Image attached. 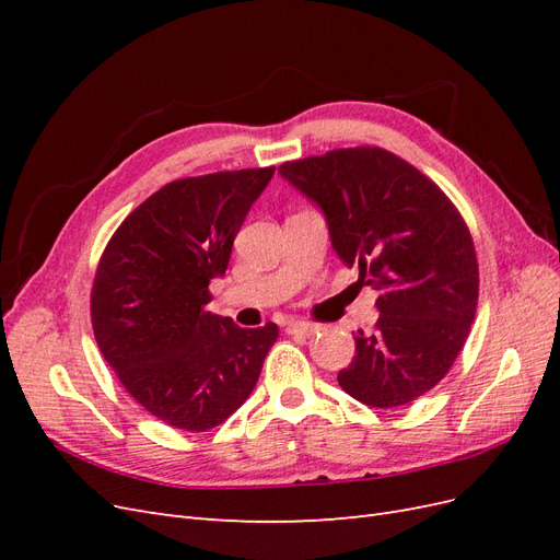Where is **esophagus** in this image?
<instances>
[{"label": "esophagus", "mask_w": 560, "mask_h": 560, "mask_svg": "<svg viewBox=\"0 0 560 560\" xmlns=\"http://www.w3.org/2000/svg\"><path fill=\"white\" fill-rule=\"evenodd\" d=\"M317 331V325H313V322H306V319H294V322H290V325H287V334H292V336H313Z\"/></svg>", "instance_id": "obj_1"}]
</instances>
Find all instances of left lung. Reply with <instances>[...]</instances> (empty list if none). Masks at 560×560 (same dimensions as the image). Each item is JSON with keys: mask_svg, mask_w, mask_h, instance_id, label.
I'll return each mask as SVG.
<instances>
[{"mask_svg": "<svg viewBox=\"0 0 560 560\" xmlns=\"http://www.w3.org/2000/svg\"><path fill=\"white\" fill-rule=\"evenodd\" d=\"M280 173L325 210L336 254L378 292L381 315L354 334L338 385L374 409L430 393L477 315L479 261L463 214L428 175L381 147L287 161Z\"/></svg>", "mask_w": 560, "mask_h": 560, "instance_id": "obj_1", "label": "left lung"}]
</instances>
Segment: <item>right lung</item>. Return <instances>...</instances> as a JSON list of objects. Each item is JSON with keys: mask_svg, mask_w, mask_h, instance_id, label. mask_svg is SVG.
Here are the masks:
<instances>
[{"mask_svg": "<svg viewBox=\"0 0 560 560\" xmlns=\"http://www.w3.org/2000/svg\"><path fill=\"white\" fill-rule=\"evenodd\" d=\"M276 165L165 184L114 231L97 261L91 322L128 395L165 425L206 432L252 395L278 327L208 311L210 280Z\"/></svg>", "mask_w": 560, "mask_h": 560, "instance_id": "add662e5", "label": "right lung"}]
</instances>
